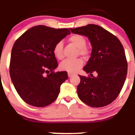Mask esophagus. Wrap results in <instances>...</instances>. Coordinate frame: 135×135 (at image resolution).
Returning a JSON list of instances; mask_svg holds the SVG:
<instances>
[{
    "instance_id": "34e87169",
    "label": "esophagus",
    "mask_w": 135,
    "mask_h": 135,
    "mask_svg": "<svg viewBox=\"0 0 135 135\" xmlns=\"http://www.w3.org/2000/svg\"><path fill=\"white\" fill-rule=\"evenodd\" d=\"M72 75H73V74L71 73V72H68V76H69V77H71Z\"/></svg>"
}]
</instances>
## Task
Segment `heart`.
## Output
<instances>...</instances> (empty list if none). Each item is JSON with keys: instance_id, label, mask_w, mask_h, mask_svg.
I'll return each mask as SVG.
<instances>
[{"instance_id": "heart-1", "label": "heart", "mask_w": 135, "mask_h": 135, "mask_svg": "<svg viewBox=\"0 0 135 135\" xmlns=\"http://www.w3.org/2000/svg\"><path fill=\"white\" fill-rule=\"evenodd\" d=\"M69 41L77 48H78V54L86 57L89 55V50L86 47V41L84 36L79 34H74L69 38ZM53 54L57 59H62L64 57L63 42L58 41L53 48ZM83 61L80 58L75 59H66L59 65V68L62 70L74 72L78 70L83 66Z\"/></svg>"}]
</instances>
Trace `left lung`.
I'll list each match as a JSON object with an SVG mask.
<instances>
[{
  "label": "left lung",
  "instance_id": "obj_1",
  "mask_svg": "<svg viewBox=\"0 0 135 135\" xmlns=\"http://www.w3.org/2000/svg\"><path fill=\"white\" fill-rule=\"evenodd\" d=\"M70 30L74 33L88 37L93 46L91 57L83 68L90 76H79L78 97L93 107L110 104L121 92L127 76V62L123 45L115 35L98 25ZM93 72L98 76L92 77Z\"/></svg>",
  "mask_w": 135,
  "mask_h": 135
}]
</instances>
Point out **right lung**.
Wrapping results in <instances>:
<instances>
[{"mask_svg": "<svg viewBox=\"0 0 135 135\" xmlns=\"http://www.w3.org/2000/svg\"><path fill=\"white\" fill-rule=\"evenodd\" d=\"M70 34L67 28L39 25L19 37L11 50L9 74L20 97L30 105L43 107L57 98L66 71L54 72L58 64L53 54L55 44Z\"/></svg>", "mask_w": 135, "mask_h": 135, "instance_id": "right-lung-1", "label": "right lung"}]
</instances>
